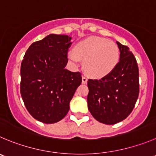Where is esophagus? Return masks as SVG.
I'll use <instances>...</instances> for the list:
<instances>
[{
	"instance_id": "1",
	"label": "esophagus",
	"mask_w": 156,
	"mask_h": 156,
	"mask_svg": "<svg viewBox=\"0 0 156 156\" xmlns=\"http://www.w3.org/2000/svg\"><path fill=\"white\" fill-rule=\"evenodd\" d=\"M87 80H88V79H87V77L85 76H82V83H87Z\"/></svg>"
}]
</instances>
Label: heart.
Masks as SVG:
<instances>
[{
	"label": "heart",
	"mask_w": 156,
	"mask_h": 156,
	"mask_svg": "<svg viewBox=\"0 0 156 156\" xmlns=\"http://www.w3.org/2000/svg\"><path fill=\"white\" fill-rule=\"evenodd\" d=\"M119 49L114 42L98 37H90L76 44L68 53L73 63L83 60V69L88 75L99 78L110 73L119 61Z\"/></svg>",
	"instance_id": "b5f03b06"
}]
</instances>
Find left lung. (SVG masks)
I'll list each match as a JSON object with an SVG mask.
<instances>
[{
	"label": "left lung",
	"instance_id": "left-lung-1",
	"mask_svg": "<svg viewBox=\"0 0 156 156\" xmlns=\"http://www.w3.org/2000/svg\"><path fill=\"white\" fill-rule=\"evenodd\" d=\"M120 51L115 69L100 80L89 79L88 109L97 121L119 122L133 111L139 93V67L129 48L116 42Z\"/></svg>",
	"mask_w": 156,
	"mask_h": 156
}]
</instances>
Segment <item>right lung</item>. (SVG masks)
I'll return each instance as SVG.
<instances>
[{"label":"right lung","mask_w":156,"mask_h":156,"mask_svg":"<svg viewBox=\"0 0 156 156\" xmlns=\"http://www.w3.org/2000/svg\"><path fill=\"white\" fill-rule=\"evenodd\" d=\"M70 41L66 35H48L33 43L22 60V99L29 113L44 123H55L66 116L82 82L80 73L65 69Z\"/></svg>","instance_id":"add662e5"}]
</instances>
